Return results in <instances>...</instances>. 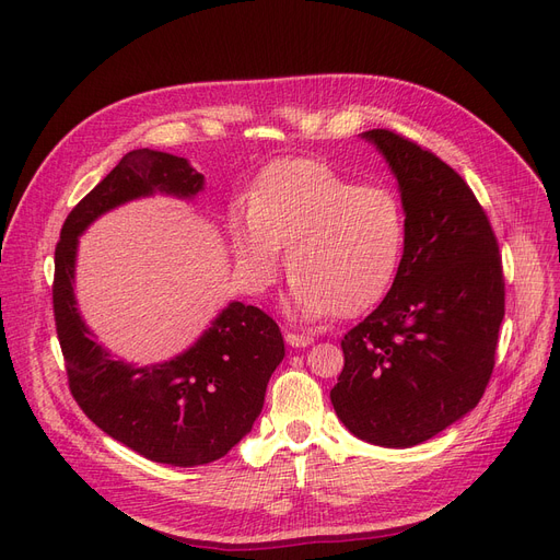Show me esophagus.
Returning <instances> with one entry per match:
<instances>
[{
	"label": "esophagus",
	"instance_id": "esophagus-1",
	"mask_svg": "<svg viewBox=\"0 0 560 560\" xmlns=\"http://www.w3.org/2000/svg\"><path fill=\"white\" fill-rule=\"evenodd\" d=\"M313 336H304V334H292V331H288L285 334V342L290 345V347H308V345H313Z\"/></svg>",
	"mask_w": 560,
	"mask_h": 560
}]
</instances>
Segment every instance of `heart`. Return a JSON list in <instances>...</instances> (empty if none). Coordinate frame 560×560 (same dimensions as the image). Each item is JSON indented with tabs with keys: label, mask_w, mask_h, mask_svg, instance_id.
<instances>
[{
	"label": "heart",
	"mask_w": 560,
	"mask_h": 560,
	"mask_svg": "<svg viewBox=\"0 0 560 560\" xmlns=\"http://www.w3.org/2000/svg\"><path fill=\"white\" fill-rule=\"evenodd\" d=\"M404 238V213L390 190L354 186L308 159L265 170L247 195V213L231 215L233 254L249 285H268L285 249V308L300 319L374 306L397 275Z\"/></svg>",
	"instance_id": "obj_1"
}]
</instances>
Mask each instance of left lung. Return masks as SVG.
<instances>
[{
    "label": "left lung",
    "mask_w": 560,
    "mask_h": 560,
    "mask_svg": "<svg viewBox=\"0 0 560 560\" xmlns=\"http://www.w3.org/2000/svg\"><path fill=\"white\" fill-rule=\"evenodd\" d=\"M361 138L395 174L406 238L388 295L340 342L345 368L331 404L357 438L404 450L483 397L504 319L502 256L458 172L393 131Z\"/></svg>",
    "instance_id": "1"
}]
</instances>
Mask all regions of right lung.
I'll return each instance as SVG.
<instances>
[{"mask_svg": "<svg viewBox=\"0 0 560 560\" xmlns=\"http://www.w3.org/2000/svg\"><path fill=\"white\" fill-rule=\"evenodd\" d=\"M203 174L186 159L133 150L68 215L54 254V317L70 393L106 435L140 456L176 467L222 458L252 431L285 347L277 322L229 302L186 351L154 365L115 359L85 327L74 298L79 235L127 201L195 199Z\"/></svg>", "mask_w": 560, "mask_h": 560, "instance_id": "right-lung-1", "label": "right lung"}]
</instances>
